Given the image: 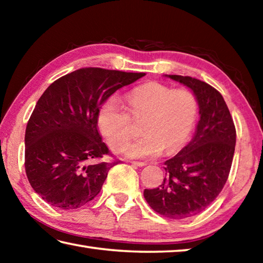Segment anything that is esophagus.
Masks as SVG:
<instances>
[{"label":"esophagus","mask_w":263,"mask_h":263,"mask_svg":"<svg viewBox=\"0 0 263 263\" xmlns=\"http://www.w3.org/2000/svg\"><path fill=\"white\" fill-rule=\"evenodd\" d=\"M131 163L135 164V166H139V167H144L147 164L146 162H141V161H131Z\"/></svg>","instance_id":"obj_1"}]
</instances>
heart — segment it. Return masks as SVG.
I'll list each match as a JSON object with an SVG mask.
<instances>
[{
	"mask_svg": "<svg viewBox=\"0 0 263 263\" xmlns=\"http://www.w3.org/2000/svg\"><path fill=\"white\" fill-rule=\"evenodd\" d=\"M126 101L128 110L118 99L111 97L99 114L100 130L114 149L122 148L130 139V113L133 118L145 117L141 126L145 135L124 147L128 158H155L164 148L173 153L188 141L198 116V100L191 90L149 82L132 89Z\"/></svg>",
	"mask_w": 263,
	"mask_h": 263,
	"instance_id": "heart-1",
	"label": "heart"
}]
</instances>
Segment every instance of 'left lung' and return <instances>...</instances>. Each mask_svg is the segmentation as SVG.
Here are the masks:
<instances>
[{"label":"left lung","instance_id":"obj_1","mask_svg":"<svg viewBox=\"0 0 263 263\" xmlns=\"http://www.w3.org/2000/svg\"><path fill=\"white\" fill-rule=\"evenodd\" d=\"M193 90L201 118L185 147L164 164L166 177L144 197L155 212L171 219L197 215L210 205L229 179L235 148V126L219 91L191 77L166 75Z\"/></svg>","mask_w":263,"mask_h":263}]
</instances>
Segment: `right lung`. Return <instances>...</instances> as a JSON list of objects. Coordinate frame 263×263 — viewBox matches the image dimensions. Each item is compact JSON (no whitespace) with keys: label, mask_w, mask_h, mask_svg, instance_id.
Wrapping results in <instances>:
<instances>
[{"label":"right lung","mask_w":263,"mask_h":263,"mask_svg":"<svg viewBox=\"0 0 263 263\" xmlns=\"http://www.w3.org/2000/svg\"><path fill=\"white\" fill-rule=\"evenodd\" d=\"M145 73L80 68L55 80L38 100L25 130V172L48 204L74 210L94 199L110 168L99 133L100 108Z\"/></svg>","instance_id":"right-lung-1"}]
</instances>
